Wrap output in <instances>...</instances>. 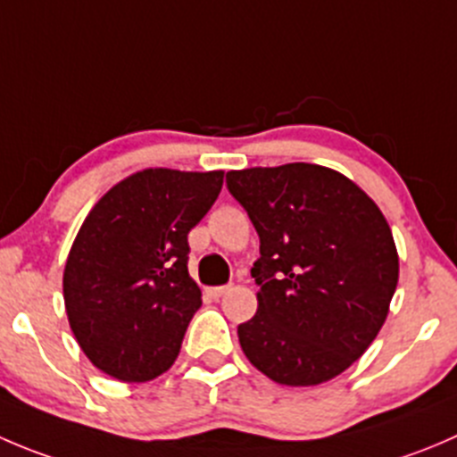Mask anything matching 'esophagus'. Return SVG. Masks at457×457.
Masks as SVG:
<instances>
[{
  "label": "esophagus",
  "mask_w": 457,
  "mask_h": 457,
  "mask_svg": "<svg viewBox=\"0 0 457 457\" xmlns=\"http://www.w3.org/2000/svg\"><path fill=\"white\" fill-rule=\"evenodd\" d=\"M207 292H210L212 299H220V296H223V295H228L229 286H216V287H210V290H207Z\"/></svg>",
  "instance_id": "34e87169"
}]
</instances>
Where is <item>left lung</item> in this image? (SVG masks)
Instances as JSON below:
<instances>
[{
  "label": "left lung",
  "mask_w": 457,
  "mask_h": 457,
  "mask_svg": "<svg viewBox=\"0 0 457 457\" xmlns=\"http://www.w3.org/2000/svg\"><path fill=\"white\" fill-rule=\"evenodd\" d=\"M261 241L259 308L238 326L254 369L314 386L355 364L386 321L400 259L386 219L351 179L310 162L228 171Z\"/></svg>",
  "instance_id": "8db88e82"
}]
</instances>
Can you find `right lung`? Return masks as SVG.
<instances>
[{
    "instance_id": "right-lung-1",
    "label": "right lung",
    "mask_w": 457,
    "mask_h": 457,
    "mask_svg": "<svg viewBox=\"0 0 457 457\" xmlns=\"http://www.w3.org/2000/svg\"><path fill=\"white\" fill-rule=\"evenodd\" d=\"M220 187L223 171L143 170L88 212L62 286L71 330L102 373L131 384L171 369L203 303L187 234Z\"/></svg>"
}]
</instances>
